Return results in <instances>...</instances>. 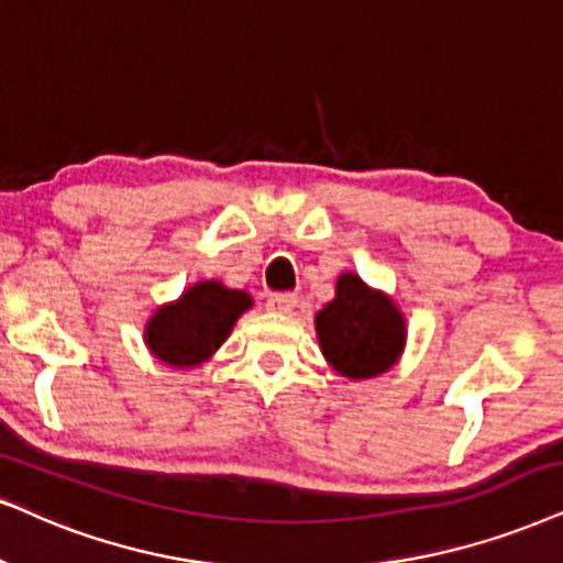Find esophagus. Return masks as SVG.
I'll list each match as a JSON object with an SVG mask.
<instances>
[{
  "mask_svg": "<svg viewBox=\"0 0 563 563\" xmlns=\"http://www.w3.org/2000/svg\"><path fill=\"white\" fill-rule=\"evenodd\" d=\"M298 303L296 294H269L267 296V309L269 311H277V314H288V311H294Z\"/></svg>",
  "mask_w": 563,
  "mask_h": 563,
  "instance_id": "34e87169",
  "label": "esophagus"
}]
</instances>
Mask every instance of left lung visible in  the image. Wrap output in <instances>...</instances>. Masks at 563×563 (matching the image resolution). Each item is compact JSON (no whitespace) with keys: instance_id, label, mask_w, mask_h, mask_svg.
Segmentation results:
<instances>
[{"instance_id":"left-lung-1","label":"left lung","mask_w":563,"mask_h":563,"mask_svg":"<svg viewBox=\"0 0 563 563\" xmlns=\"http://www.w3.org/2000/svg\"><path fill=\"white\" fill-rule=\"evenodd\" d=\"M314 327L327 366L351 382L389 372L408 343V324L395 298L351 269L338 277L334 298L317 311Z\"/></svg>"}]
</instances>
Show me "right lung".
Instances as JSON below:
<instances>
[{"instance_id":"right-lung-1","label":"right lung","mask_w":563,"mask_h":563,"mask_svg":"<svg viewBox=\"0 0 563 563\" xmlns=\"http://www.w3.org/2000/svg\"><path fill=\"white\" fill-rule=\"evenodd\" d=\"M252 306L246 290L229 288L220 280H199L176 301L155 309L145 322L142 340L161 364L187 372L216 355L239 317Z\"/></svg>"}]
</instances>
